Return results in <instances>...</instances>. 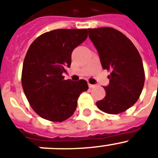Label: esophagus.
Listing matches in <instances>:
<instances>
[{"label": "esophagus", "mask_w": 158, "mask_h": 158, "mask_svg": "<svg viewBox=\"0 0 158 158\" xmlns=\"http://www.w3.org/2000/svg\"><path fill=\"white\" fill-rule=\"evenodd\" d=\"M88 85H89V88H94V87H95V86H96V85H94V84L89 83V84H88Z\"/></svg>", "instance_id": "esophagus-1"}]
</instances>
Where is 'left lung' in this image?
<instances>
[{
    "label": "left lung",
    "mask_w": 158,
    "mask_h": 158,
    "mask_svg": "<svg viewBox=\"0 0 158 158\" xmlns=\"http://www.w3.org/2000/svg\"><path fill=\"white\" fill-rule=\"evenodd\" d=\"M89 37L99 54L104 69L110 71L106 96L97 107L108 114H119L139 99L145 81L142 58L132 41L109 27L88 29Z\"/></svg>",
    "instance_id": "8db88e82"
}]
</instances>
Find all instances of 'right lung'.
I'll return each instance as SVG.
<instances>
[{"label": "right lung", "mask_w": 158, "mask_h": 158, "mask_svg": "<svg viewBox=\"0 0 158 158\" xmlns=\"http://www.w3.org/2000/svg\"><path fill=\"white\" fill-rule=\"evenodd\" d=\"M87 29H55L40 35L24 59L22 85L35 112L52 122H63L73 114L86 80H64L63 73L72 62L73 50L87 38Z\"/></svg>", "instance_id": "1"}]
</instances>
